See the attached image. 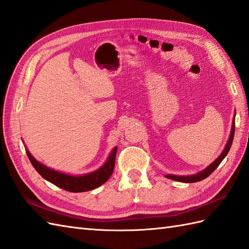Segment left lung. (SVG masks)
Segmentation results:
<instances>
[{"label":"left lung","mask_w":249,"mask_h":249,"mask_svg":"<svg viewBox=\"0 0 249 249\" xmlns=\"http://www.w3.org/2000/svg\"><path fill=\"white\" fill-rule=\"evenodd\" d=\"M234 118H235V114L233 116V120H232V124H231V131H230V135L228 137V141L227 143L225 145V148H224L223 152L217 156V159L211 162L208 167H206L204 170L199 171L196 174H191V175H174V174H167L166 178H170L172 180H177V181H181V183H196V181H199L202 179H205L206 178H208L209 175L213 172L215 169L219 167L220 163L222 162V160L225 159L226 155L228 154L230 147H231L232 144V141H233V136H234Z\"/></svg>","instance_id":"left-lung-1"}]
</instances>
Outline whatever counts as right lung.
<instances>
[{
    "mask_svg": "<svg viewBox=\"0 0 249 249\" xmlns=\"http://www.w3.org/2000/svg\"><path fill=\"white\" fill-rule=\"evenodd\" d=\"M116 152L117 147H114L104 165L97 170L86 174L74 175L54 170V169L43 165V163L36 160L26 148V154L32 165L36 169V171L50 183L70 192H86L104 185L113 173Z\"/></svg>",
    "mask_w": 249,
    "mask_h": 249,
    "instance_id": "add662e5",
    "label": "right lung"
}]
</instances>
